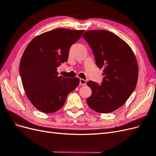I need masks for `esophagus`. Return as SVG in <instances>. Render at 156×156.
Here are the masks:
<instances>
[{
    "label": "esophagus",
    "mask_w": 156,
    "mask_h": 156,
    "mask_svg": "<svg viewBox=\"0 0 156 156\" xmlns=\"http://www.w3.org/2000/svg\"><path fill=\"white\" fill-rule=\"evenodd\" d=\"M79 83H80V84H81V85H85L86 83H87V81L83 79H80Z\"/></svg>",
    "instance_id": "1"
}]
</instances>
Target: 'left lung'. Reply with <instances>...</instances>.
<instances>
[{"instance_id":"1","label":"left lung","mask_w":156,"mask_h":156,"mask_svg":"<svg viewBox=\"0 0 156 156\" xmlns=\"http://www.w3.org/2000/svg\"><path fill=\"white\" fill-rule=\"evenodd\" d=\"M83 37L90 46L97 66L103 68L102 83L90 81L88 105L94 111L108 113L123 105L137 83L139 68L133 51L125 41L105 30L85 32Z\"/></svg>"}]
</instances>
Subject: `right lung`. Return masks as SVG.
I'll use <instances>...</instances> for the list:
<instances>
[{"mask_svg": "<svg viewBox=\"0 0 156 156\" xmlns=\"http://www.w3.org/2000/svg\"><path fill=\"white\" fill-rule=\"evenodd\" d=\"M84 31L58 28L37 36L27 45L20 73L26 95L37 109L45 113L58 111L79 85L77 77L58 76L57 68L67 62L70 47Z\"/></svg>", "mask_w": 156, "mask_h": 156, "instance_id": "add662e5", "label": "right lung"}]
</instances>
